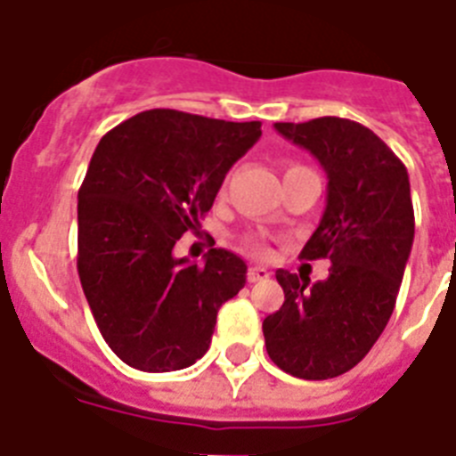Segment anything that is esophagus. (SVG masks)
I'll use <instances>...</instances> for the list:
<instances>
[{"mask_svg": "<svg viewBox=\"0 0 456 456\" xmlns=\"http://www.w3.org/2000/svg\"><path fill=\"white\" fill-rule=\"evenodd\" d=\"M269 271L264 269V266H250L248 269V282H259V281H266L269 278Z\"/></svg>", "mask_w": 456, "mask_h": 456, "instance_id": "obj_1", "label": "esophagus"}]
</instances>
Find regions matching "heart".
Returning a JSON list of instances; mask_svg holds the SVG:
<instances>
[{"label": "heart", "instance_id": "1", "mask_svg": "<svg viewBox=\"0 0 456 456\" xmlns=\"http://www.w3.org/2000/svg\"><path fill=\"white\" fill-rule=\"evenodd\" d=\"M243 250H248L250 255H266V252H269V248H266V243H264L262 239H257V236H250V239L243 240Z\"/></svg>", "mask_w": 456, "mask_h": 456}]
</instances>
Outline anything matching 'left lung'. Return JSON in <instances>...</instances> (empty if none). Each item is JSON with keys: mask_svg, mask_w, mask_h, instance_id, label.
<instances>
[{"mask_svg": "<svg viewBox=\"0 0 456 456\" xmlns=\"http://www.w3.org/2000/svg\"><path fill=\"white\" fill-rule=\"evenodd\" d=\"M273 127L327 174V208L301 257L329 259L331 269L315 285L275 271L285 304L264 320V340L278 369L327 380L357 366L392 317L415 239L411 181L387 143L359 122L329 116Z\"/></svg>", "mask_w": 456, "mask_h": 456, "instance_id": "obj_1", "label": "left lung"}]
</instances>
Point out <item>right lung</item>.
Here are the masks:
<instances>
[{
	"label": "right lung",
	"mask_w": 456,
	"mask_h": 456,
	"mask_svg": "<svg viewBox=\"0 0 456 456\" xmlns=\"http://www.w3.org/2000/svg\"><path fill=\"white\" fill-rule=\"evenodd\" d=\"M262 122L152 109L102 136L78 190V275L109 347L132 369L167 373L206 354L217 311L246 285V262L210 248L174 257Z\"/></svg>",
	"instance_id": "right-lung-1"
}]
</instances>
